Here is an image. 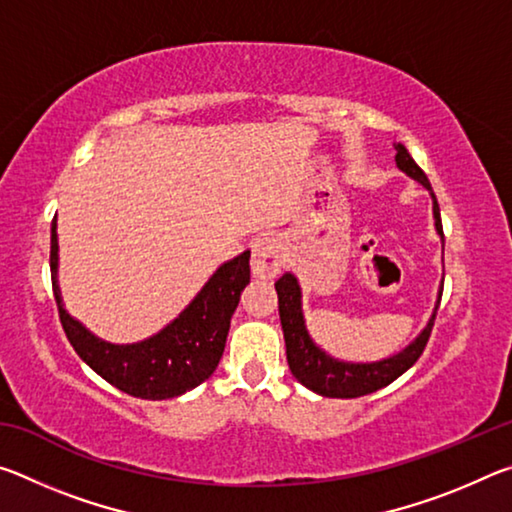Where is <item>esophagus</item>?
I'll return each instance as SVG.
<instances>
[{
	"label": "esophagus",
	"instance_id": "1",
	"mask_svg": "<svg viewBox=\"0 0 512 512\" xmlns=\"http://www.w3.org/2000/svg\"><path fill=\"white\" fill-rule=\"evenodd\" d=\"M284 264V246L277 237H262L255 241L253 246V259H250V266H253V273L262 280H271L277 273L282 271Z\"/></svg>",
	"mask_w": 512,
	"mask_h": 512
}]
</instances>
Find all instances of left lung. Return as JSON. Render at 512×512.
Masks as SVG:
<instances>
[{
	"mask_svg": "<svg viewBox=\"0 0 512 512\" xmlns=\"http://www.w3.org/2000/svg\"><path fill=\"white\" fill-rule=\"evenodd\" d=\"M395 151H397L395 155L397 169L404 171L409 178L418 180L424 189H429L431 192L427 173L415 164L409 151L404 149V144H395ZM431 201H433V221H436L433 225H436L440 241H445L438 201L433 192H431ZM275 291H277V307H280L284 343H287V361H289L291 375L296 377L302 386H307L309 391H314L323 397H341V400L375 393L379 388L388 386L391 381L404 375V372L420 359L424 345L429 341L433 320H436L440 298H443V284H440L438 300H436V307H433L429 323L422 327V332L415 336L404 350L379 361L357 363V361H343V359L332 357V354H327L320 345L314 343V339H311L305 325V314H302V289L296 275L284 273L280 280L275 282Z\"/></svg>",
	"mask_w": 512,
	"mask_h": 512,
	"instance_id": "8db88e82",
	"label": "left lung"
}]
</instances>
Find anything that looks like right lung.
<instances>
[{"label": "right lung", "instance_id": "obj_1", "mask_svg": "<svg viewBox=\"0 0 512 512\" xmlns=\"http://www.w3.org/2000/svg\"><path fill=\"white\" fill-rule=\"evenodd\" d=\"M51 223V284L60 323L76 354L119 391L142 400H171L212 375L223 357L230 318L250 282V250L216 268L196 298L158 334L137 343L94 336L63 305L58 287V232Z\"/></svg>", "mask_w": 512, "mask_h": 512}]
</instances>
